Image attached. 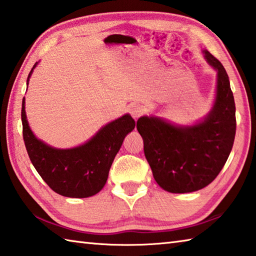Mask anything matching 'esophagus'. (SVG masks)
<instances>
[{
  "instance_id": "obj_1",
  "label": "esophagus",
  "mask_w": 256,
  "mask_h": 256,
  "mask_svg": "<svg viewBox=\"0 0 256 256\" xmlns=\"http://www.w3.org/2000/svg\"><path fill=\"white\" fill-rule=\"evenodd\" d=\"M144 112H145L144 108L140 104H134L130 108V114H131L134 118H138Z\"/></svg>"
}]
</instances>
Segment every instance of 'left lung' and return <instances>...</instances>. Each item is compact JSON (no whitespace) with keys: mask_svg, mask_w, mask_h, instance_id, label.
Here are the masks:
<instances>
[{"mask_svg":"<svg viewBox=\"0 0 256 256\" xmlns=\"http://www.w3.org/2000/svg\"><path fill=\"white\" fill-rule=\"evenodd\" d=\"M206 62L218 72L211 111L193 125H176L158 116H142L136 128L154 180L171 193L198 191L214 181L232 151L236 120L228 75L206 50Z\"/></svg>","mask_w":256,"mask_h":256,"instance_id":"8db88e82","label":"left lung"}]
</instances>
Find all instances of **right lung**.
Here are the masks:
<instances>
[{"mask_svg": "<svg viewBox=\"0 0 256 256\" xmlns=\"http://www.w3.org/2000/svg\"><path fill=\"white\" fill-rule=\"evenodd\" d=\"M38 63L30 72L26 84ZM21 118L25 148L35 170L54 192L76 198L93 196L104 188L115 155L125 136L135 128L131 115L124 114L104 125L84 144L73 148H56L33 134L25 113V98Z\"/></svg>", "mask_w": 256, "mask_h": 256, "instance_id": "add662e5", "label": "right lung"}]
</instances>
